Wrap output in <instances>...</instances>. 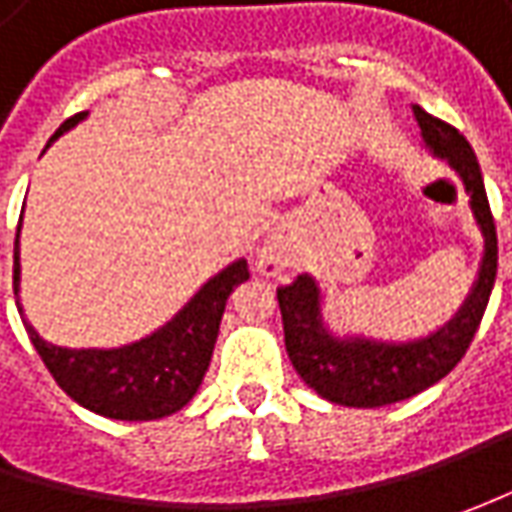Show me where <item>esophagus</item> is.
<instances>
[{
	"label": "esophagus",
	"instance_id": "1",
	"mask_svg": "<svg viewBox=\"0 0 512 512\" xmlns=\"http://www.w3.org/2000/svg\"><path fill=\"white\" fill-rule=\"evenodd\" d=\"M290 250H287L279 239H267L265 245H262V250L256 253V270L262 273V276H267V279H273V276H279L282 270H287L290 267Z\"/></svg>",
	"mask_w": 512,
	"mask_h": 512
}]
</instances>
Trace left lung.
<instances>
[{"mask_svg":"<svg viewBox=\"0 0 512 512\" xmlns=\"http://www.w3.org/2000/svg\"><path fill=\"white\" fill-rule=\"evenodd\" d=\"M413 116L424 150L442 159L462 182L467 207L482 233V262L462 307L436 330L402 342L333 330L325 316V290L313 273H302L293 285L276 290L290 364L307 387L342 407H384L442 382L473 342L496 282V225L476 153L459 130L419 105H413Z\"/></svg>","mask_w":512,"mask_h":512,"instance_id":"8db88e82","label":"left lung"}]
</instances>
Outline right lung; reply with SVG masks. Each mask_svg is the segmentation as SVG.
Wrapping results in <instances>:
<instances>
[{"label":"right lung","mask_w":512,"mask_h":512,"mask_svg":"<svg viewBox=\"0 0 512 512\" xmlns=\"http://www.w3.org/2000/svg\"><path fill=\"white\" fill-rule=\"evenodd\" d=\"M85 119L88 110L70 116L50 136V142H56L62 133L73 130ZM19 233L22 225L16 227V247H13L16 307L30 342L56 384L73 402L88 407L90 413L119 422H150L182 410L196 396L199 384L205 379L230 293L247 282L245 259H233L216 276H210L170 322L136 342L122 347H62L42 339L36 327L25 319V310L19 302V290H22Z\"/></svg>","instance_id":"obj_1"}]
</instances>
